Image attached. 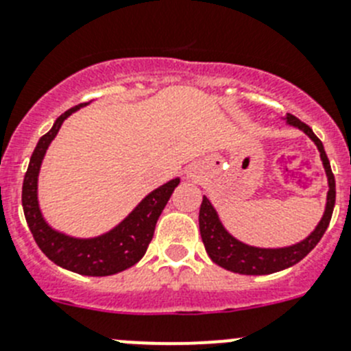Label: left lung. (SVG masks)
<instances>
[{
    "instance_id": "left-lung-1",
    "label": "left lung",
    "mask_w": 351,
    "mask_h": 351,
    "mask_svg": "<svg viewBox=\"0 0 351 351\" xmlns=\"http://www.w3.org/2000/svg\"><path fill=\"white\" fill-rule=\"evenodd\" d=\"M285 121L289 125H293V128L306 132L315 141L318 152H320V159L324 162L325 173H327V182H329V192H327V204H325L324 217L318 222V226L315 227L313 232L306 239H302L301 243L285 246V248H257V246L245 245V243L232 238L226 230V227L222 226V222H220L219 215H217L215 208L211 206L210 199L204 195L203 203H201V210H199V230H201L204 248H206L208 255H210V258L215 264H219L220 267L232 271V273L271 274L276 273V271L287 269V267L302 261L309 252L313 250L322 239V236H324L325 230H327V227H329L334 203H336V180H334L332 169H330V162L327 159L324 145L318 140L317 134L311 131V128L299 121L298 117L289 113Z\"/></svg>"
}]
</instances>
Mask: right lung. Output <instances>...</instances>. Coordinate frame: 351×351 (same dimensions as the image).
<instances>
[{"label":"right lung","instance_id":"right-lung-1","mask_svg":"<svg viewBox=\"0 0 351 351\" xmlns=\"http://www.w3.org/2000/svg\"><path fill=\"white\" fill-rule=\"evenodd\" d=\"M82 106H85V103L62 113L53 122L52 129L38 141L22 183V206L34 241L53 264L85 276H110L134 266L143 257L154 238L157 220L173 191L178 187L180 178L169 180L150 192L119 226L97 238H71L52 229L43 219L38 204V173L47 148L58 136L62 122Z\"/></svg>","mask_w":351,"mask_h":351}]
</instances>
